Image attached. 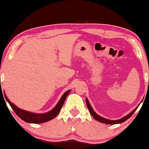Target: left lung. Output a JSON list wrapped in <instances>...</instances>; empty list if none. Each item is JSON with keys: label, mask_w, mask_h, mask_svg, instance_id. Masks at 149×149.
<instances>
[{"label": "left lung", "mask_w": 149, "mask_h": 149, "mask_svg": "<svg viewBox=\"0 0 149 149\" xmlns=\"http://www.w3.org/2000/svg\"><path fill=\"white\" fill-rule=\"evenodd\" d=\"M142 102V101H141V102ZM141 102H140V103H141ZM86 104H87V108H88V109L89 111V113H90L91 116H92V117L94 118L95 120H97V121L101 122V123H105V124H109V125H115V124L121 123H123V122L125 121L126 120H127L130 117H131L132 115H133L134 112L136 111V110L138 109V106H139V105H138L135 109H134L133 111L131 112V113H130L129 114H128V115L125 116V117H122L121 119H117V120H111V119H106V118H104L102 117H101V116L97 115V114L95 113L94 111H93V109H92V107H91L90 104H89V102L88 101V99H87V98H86Z\"/></svg>", "instance_id": "left-lung-1"}]
</instances>
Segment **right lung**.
Wrapping results in <instances>:
<instances>
[{
	"label": "right lung",
	"mask_w": 149,
	"mask_h": 149,
	"mask_svg": "<svg viewBox=\"0 0 149 149\" xmlns=\"http://www.w3.org/2000/svg\"><path fill=\"white\" fill-rule=\"evenodd\" d=\"M70 91V90L66 91V92L62 95V96L61 97L60 100H59L58 104L56 105V107H55L52 110H51L50 111L45 113H32V112L24 111L23 109H19V108H18L17 106H15L13 103H12L9 100L7 95H6L5 93H4V94H5L6 100L8 102V103H9V105L11 106L12 109L13 110V111L15 112L16 115H17L20 119L29 123H45V122L49 121H50V120L54 119V118L58 115L61 109H62V106L64 105L65 100H66L67 95L69 94Z\"/></svg>",
	"instance_id": "add662e5"
}]
</instances>
